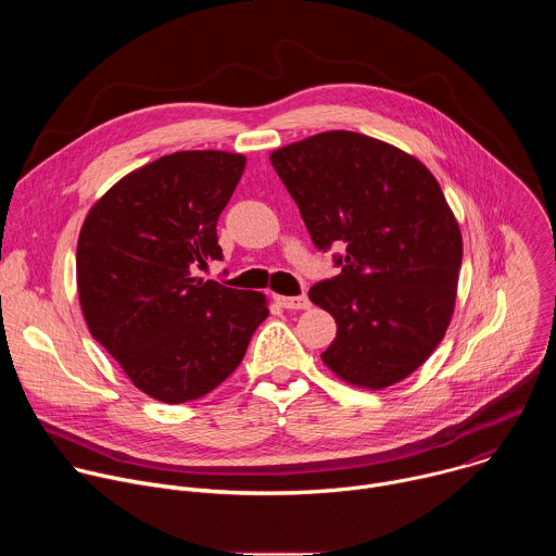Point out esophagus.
<instances>
[{
    "label": "esophagus",
    "mask_w": 556,
    "mask_h": 556,
    "mask_svg": "<svg viewBox=\"0 0 556 556\" xmlns=\"http://www.w3.org/2000/svg\"><path fill=\"white\" fill-rule=\"evenodd\" d=\"M275 301L286 307V309H307L309 307V299L305 294L301 296H283V294H277Z\"/></svg>",
    "instance_id": "1"
}]
</instances>
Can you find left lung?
<instances>
[{"mask_svg": "<svg viewBox=\"0 0 556 556\" xmlns=\"http://www.w3.org/2000/svg\"><path fill=\"white\" fill-rule=\"evenodd\" d=\"M316 249L345 244L341 275L309 288L337 321L321 354L345 382L384 389L414 374L451 324L462 266L459 224L412 153L334 129L270 153Z\"/></svg>", "mask_w": 556, "mask_h": 556, "instance_id": "1", "label": "left lung"}]
</instances>
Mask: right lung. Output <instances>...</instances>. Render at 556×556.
<instances>
[{
    "mask_svg": "<svg viewBox=\"0 0 556 556\" xmlns=\"http://www.w3.org/2000/svg\"><path fill=\"white\" fill-rule=\"evenodd\" d=\"M244 167L242 153L217 149L163 155L97 200L78 232L90 334L161 403L198 401L224 382L268 316L262 292L193 275L222 260L217 217Z\"/></svg>",
    "mask_w": 556,
    "mask_h": 556,
    "instance_id": "1",
    "label": "right lung"
}]
</instances>
